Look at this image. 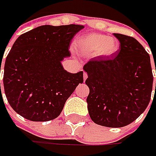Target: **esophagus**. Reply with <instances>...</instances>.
<instances>
[{
    "label": "esophagus",
    "instance_id": "esophagus-1",
    "mask_svg": "<svg viewBox=\"0 0 156 156\" xmlns=\"http://www.w3.org/2000/svg\"><path fill=\"white\" fill-rule=\"evenodd\" d=\"M87 78V74L86 72H83V79H84V81H86V79Z\"/></svg>",
    "mask_w": 156,
    "mask_h": 156
}]
</instances>
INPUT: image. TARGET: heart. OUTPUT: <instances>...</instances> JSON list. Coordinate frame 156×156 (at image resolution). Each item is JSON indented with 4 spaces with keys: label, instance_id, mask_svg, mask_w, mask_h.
<instances>
[{
    "label": "heart",
    "instance_id": "obj_1",
    "mask_svg": "<svg viewBox=\"0 0 156 156\" xmlns=\"http://www.w3.org/2000/svg\"><path fill=\"white\" fill-rule=\"evenodd\" d=\"M76 45L87 54H97L101 56L115 54L119 47L116 39L97 33L87 34L79 37Z\"/></svg>",
    "mask_w": 156,
    "mask_h": 156
}]
</instances>
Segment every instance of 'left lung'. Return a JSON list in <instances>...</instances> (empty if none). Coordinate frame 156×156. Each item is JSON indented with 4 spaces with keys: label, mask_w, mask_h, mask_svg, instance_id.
I'll return each mask as SVG.
<instances>
[{
    "label": "left lung",
    "mask_w": 156,
    "mask_h": 156,
    "mask_svg": "<svg viewBox=\"0 0 156 156\" xmlns=\"http://www.w3.org/2000/svg\"><path fill=\"white\" fill-rule=\"evenodd\" d=\"M114 35L120 41L118 52L110 57L94 58L83 69L87 74L91 120L108 128H122L147 108L154 77L149 55L141 43L129 35Z\"/></svg>",
    "instance_id": "left-lung-1"
}]
</instances>
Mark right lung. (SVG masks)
<instances>
[{"mask_svg":"<svg viewBox=\"0 0 156 156\" xmlns=\"http://www.w3.org/2000/svg\"><path fill=\"white\" fill-rule=\"evenodd\" d=\"M83 27L45 25L17 38L6 58L3 75L6 97L17 114L33 122L60 115L66 101L83 82L82 71L70 74L61 63L70 56L71 41Z\"/></svg>","mask_w":156,"mask_h":156,"instance_id":"1","label":"right lung"}]
</instances>
